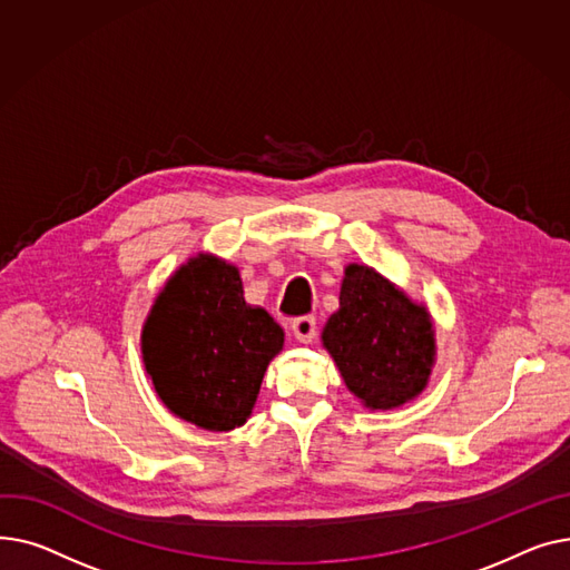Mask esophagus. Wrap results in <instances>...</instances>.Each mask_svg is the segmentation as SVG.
I'll use <instances>...</instances> for the list:
<instances>
[{"label": "esophagus", "mask_w": 570, "mask_h": 570, "mask_svg": "<svg viewBox=\"0 0 570 570\" xmlns=\"http://www.w3.org/2000/svg\"><path fill=\"white\" fill-rule=\"evenodd\" d=\"M292 333H294V338H296L298 343H304V345L313 343L315 336H317V322H315V317L306 315V317L294 320V322H292Z\"/></svg>", "instance_id": "esophagus-1"}]
</instances>
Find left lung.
Listing matches in <instances>:
<instances>
[{
    "label": "left lung",
    "instance_id": "8db88e82",
    "mask_svg": "<svg viewBox=\"0 0 570 570\" xmlns=\"http://www.w3.org/2000/svg\"><path fill=\"white\" fill-rule=\"evenodd\" d=\"M347 389L367 410L410 403L434 365V326L425 306L365 264H350L341 308L322 331Z\"/></svg>",
    "mask_w": 570,
    "mask_h": 570
}]
</instances>
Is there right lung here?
<instances>
[{
	"instance_id": "right-lung-1",
	"label": "right lung",
	"mask_w": 570,
	"mask_h": 570,
	"mask_svg": "<svg viewBox=\"0 0 570 570\" xmlns=\"http://www.w3.org/2000/svg\"><path fill=\"white\" fill-rule=\"evenodd\" d=\"M285 333L244 298L239 269L199 253L165 283L142 326V358L163 405L212 432L246 423Z\"/></svg>"
}]
</instances>
